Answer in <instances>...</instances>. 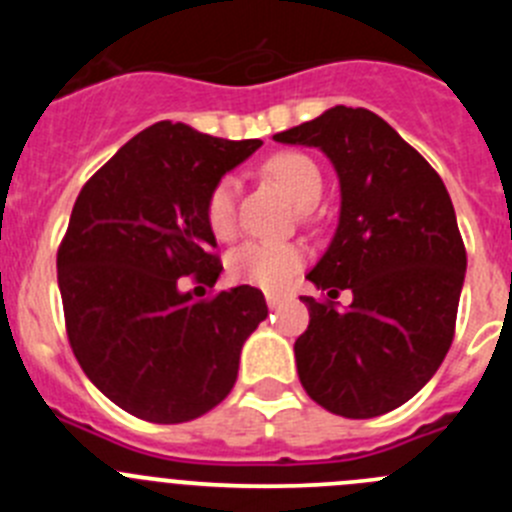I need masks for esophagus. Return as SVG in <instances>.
Here are the masks:
<instances>
[{
    "label": "esophagus",
    "instance_id": "34e87169",
    "mask_svg": "<svg viewBox=\"0 0 512 512\" xmlns=\"http://www.w3.org/2000/svg\"><path fill=\"white\" fill-rule=\"evenodd\" d=\"M292 295H287V292H266V305L269 307H277L282 305L284 300H289Z\"/></svg>",
    "mask_w": 512,
    "mask_h": 512
}]
</instances>
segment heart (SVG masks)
Wrapping results in <instances>:
<instances>
[{
  "mask_svg": "<svg viewBox=\"0 0 512 512\" xmlns=\"http://www.w3.org/2000/svg\"><path fill=\"white\" fill-rule=\"evenodd\" d=\"M264 174L279 184L302 210L310 215L312 207L323 194V174L307 153L279 151L264 161ZM235 197L238 184L230 176L217 179L205 200V220L217 241H230L235 235ZM302 248L295 243H246L230 253L228 271L235 282L253 284L261 289H282L302 266Z\"/></svg>",
  "mask_w": 512,
  "mask_h": 512,
  "instance_id": "obj_1",
  "label": "heart"
}]
</instances>
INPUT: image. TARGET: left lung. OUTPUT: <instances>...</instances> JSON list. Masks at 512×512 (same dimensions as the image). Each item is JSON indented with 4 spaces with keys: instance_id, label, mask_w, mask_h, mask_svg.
Masks as SVG:
<instances>
[{
    "instance_id": "8db88e82",
    "label": "left lung",
    "mask_w": 512,
    "mask_h": 512,
    "mask_svg": "<svg viewBox=\"0 0 512 512\" xmlns=\"http://www.w3.org/2000/svg\"><path fill=\"white\" fill-rule=\"evenodd\" d=\"M279 143L315 146L341 179L338 230L307 274L331 300L302 297L295 341L307 395L343 418L400 408L436 374L456 330L467 248L441 176L374 112L336 104ZM341 288L355 302L337 307Z\"/></svg>"
}]
</instances>
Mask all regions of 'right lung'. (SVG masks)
<instances>
[{
	"label": "right lung",
	"mask_w": 512,
	"mask_h": 512,
	"mask_svg": "<svg viewBox=\"0 0 512 512\" xmlns=\"http://www.w3.org/2000/svg\"><path fill=\"white\" fill-rule=\"evenodd\" d=\"M259 146L156 122L76 197L58 246L66 333L94 387L135 418L187 423L210 413L269 312L248 284L207 300L184 292L187 282L215 287L223 264L205 200Z\"/></svg>",
	"instance_id": "obj_1"
}]
</instances>
